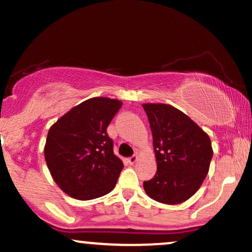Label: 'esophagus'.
Returning a JSON list of instances; mask_svg holds the SVG:
<instances>
[{"label":"esophagus","mask_w":252,"mask_h":252,"mask_svg":"<svg viewBox=\"0 0 252 252\" xmlns=\"http://www.w3.org/2000/svg\"><path fill=\"white\" fill-rule=\"evenodd\" d=\"M137 160H138V156L137 155H132V156H130V158H128V162L130 164H134Z\"/></svg>","instance_id":"1"}]
</instances>
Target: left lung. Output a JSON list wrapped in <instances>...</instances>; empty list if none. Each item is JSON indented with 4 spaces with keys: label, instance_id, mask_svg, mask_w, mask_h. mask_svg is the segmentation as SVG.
Wrapping results in <instances>:
<instances>
[{
    "label": "left lung",
    "instance_id": "left-lung-1",
    "mask_svg": "<svg viewBox=\"0 0 252 252\" xmlns=\"http://www.w3.org/2000/svg\"><path fill=\"white\" fill-rule=\"evenodd\" d=\"M153 134L158 170L143 182L153 200L176 205L200 189L213 156L209 135L186 114L169 104H142Z\"/></svg>",
    "mask_w": 252,
    "mask_h": 252
}]
</instances>
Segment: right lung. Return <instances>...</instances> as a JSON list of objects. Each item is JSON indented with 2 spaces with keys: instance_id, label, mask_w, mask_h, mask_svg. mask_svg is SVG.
<instances>
[{
  "instance_id": "right-lung-1",
  "label": "right lung",
  "mask_w": 252,
  "mask_h": 252,
  "mask_svg": "<svg viewBox=\"0 0 252 252\" xmlns=\"http://www.w3.org/2000/svg\"><path fill=\"white\" fill-rule=\"evenodd\" d=\"M122 106L94 97L66 112L48 130L45 160L63 192L78 200L99 198L114 189L123 162L114 154L106 128Z\"/></svg>"
}]
</instances>
